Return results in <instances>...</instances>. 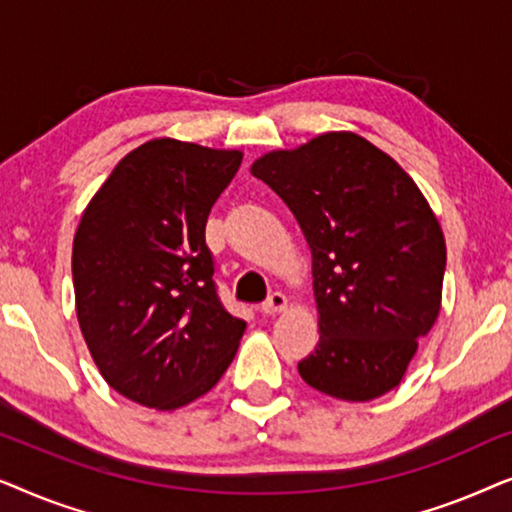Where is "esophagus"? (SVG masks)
<instances>
[{
	"instance_id": "1",
	"label": "esophagus",
	"mask_w": 512,
	"mask_h": 512,
	"mask_svg": "<svg viewBox=\"0 0 512 512\" xmlns=\"http://www.w3.org/2000/svg\"><path fill=\"white\" fill-rule=\"evenodd\" d=\"M286 307V296L282 291H272L268 298L263 300L261 303V312L263 314H277V312H282Z\"/></svg>"
}]
</instances>
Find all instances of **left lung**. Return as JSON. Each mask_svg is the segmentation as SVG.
<instances>
[{
    "mask_svg": "<svg viewBox=\"0 0 512 512\" xmlns=\"http://www.w3.org/2000/svg\"><path fill=\"white\" fill-rule=\"evenodd\" d=\"M312 251L319 345L298 363L312 389L373 401L403 380L436 324L445 237L401 165L354 132H326L251 165Z\"/></svg>",
    "mask_w": 512,
    "mask_h": 512,
    "instance_id": "8db88e82",
    "label": "left lung"
}]
</instances>
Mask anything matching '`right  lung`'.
Returning <instances> with one entry per match:
<instances>
[{
  "instance_id": "obj_1",
  "label": "right lung",
  "mask_w": 512,
  "mask_h": 512,
  "mask_svg": "<svg viewBox=\"0 0 512 512\" xmlns=\"http://www.w3.org/2000/svg\"><path fill=\"white\" fill-rule=\"evenodd\" d=\"M242 151L151 139L114 167L74 235L76 317L109 387L146 408L207 394L247 321L223 307L207 216Z\"/></svg>"
}]
</instances>
